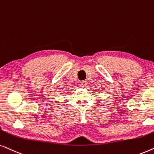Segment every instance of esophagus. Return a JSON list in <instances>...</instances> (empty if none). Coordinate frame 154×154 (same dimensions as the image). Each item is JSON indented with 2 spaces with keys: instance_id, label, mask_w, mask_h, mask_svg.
<instances>
[{
  "instance_id": "esophagus-1",
  "label": "esophagus",
  "mask_w": 154,
  "mask_h": 154,
  "mask_svg": "<svg viewBox=\"0 0 154 154\" xmlns=\"http://www.w3.org/2000/svg\"><path fill=\"white\" fill-rule=\"evenodd\" d=\"M79 85H80V87H81L85 88L86 87H87V80L81 81L80 82H79Z\"/></svg>"
}]
</instances>
